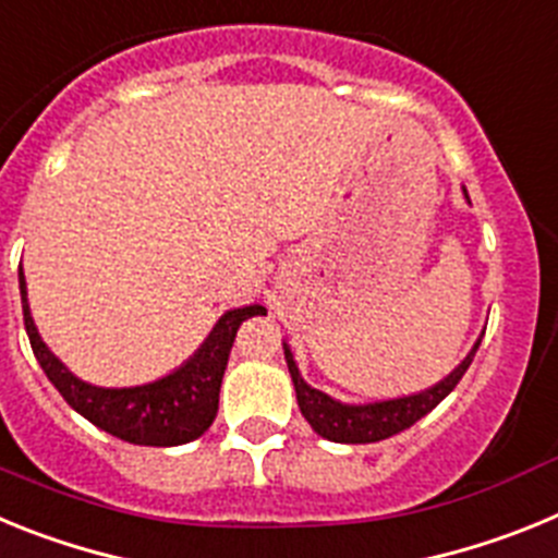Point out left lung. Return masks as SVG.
Instances as JSON below:
<instances>
[{"mask_svg": "<svg viewBox=\"0 0 558 558\" xmlns=\"http://www.w3.org/2000/svg\"><path fill=\"white\" fill-rule=\"evenodd\" d=\"M463 198L470 201L466 190H463ZM481 338L475 340V347L470 349V354L445 379H438L436 386L425 388V391L418 393H408V397L374 399V402H340V399L313 388L302 377L299 366H295L293 352H290L288 343H282V347L284 360H288L290 379H293L295 388V399H299L302 416L307 418L310 427L322 438L338 441V445H372V441H383V438H391L397 433L408 430L411 425H416L418 418L427 416L461 383V377L470 368L472 357H475L477 347H481Z\"/></svg>", "mask_w": 558, "mask_h": 558, "instance_id": "obj_1", "label": "left lung"}]
</instances>
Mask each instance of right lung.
Wrapping results in <instances>:
<instances>
[{"label": "right lung", "mask_w": 558, "mask_h": 558, "mask_svg": "<svg viewBox=\"0 0 558 558\" xmlns=\"http://www.w3.org/2000/svg\"><path fill=\"white\" fill-rule=\"evenodd\" d=\"M19 290H22L24 329H27L29 347H33V354L41 363L49 383L92 425L122 438L128 445L142 447H179L195 441L209 430L218 416L220 383H223L236 329L243 322H248L251 315H265L263 304L226 310L218 324L211 327V332L206 335L198 352L184 360L179 368H172L170 374L145 383V386L102 388L75 377L56 354L49 352V347L38 335L33 315H29L24 274H19Z\"/></svg>", "instance_id": "obj_1"}]
</instances>
